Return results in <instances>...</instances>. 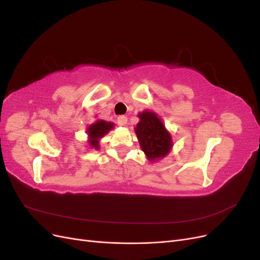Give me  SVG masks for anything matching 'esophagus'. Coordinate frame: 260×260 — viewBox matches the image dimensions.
I'll list each match as a JSON object with an SVG mask.
<instances>
[{"label":"esophagus","mask_w":260,"mask_h":260,"mask_svg":"<svg viewBox=\"0 0 260 260\" xmlns=\"http://www.w3.org/2000/svg\"><path fill=\"white\" fill-rule=\"evenodd\" d=\"M127 122H128V118H127V116H119L117 118V123L119 124V125H125L127 124Z\"/></svg>","instance_id":"esophagus-1"}]
</instances>
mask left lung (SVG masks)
I'll list each match as a JSON object with an SVG mask.
<instances>
[{
    "instance_id": "1",
    "label": "left lung",
    "mask_w": 260,
    "mask_h": 260,
    "mask_svg": "<svg viewBox=\"0 0 260 260\" xmlns=\"http://www.w3.org/2000/svg\"><path fill=\"white\" fill-rule=\"evenodd\" d=\"M140 122L136 133L141 147L149 159H156L167 155L172 146L170 135L154 113L143 112L139 115Z\"/></svg>"
}]
</instances>
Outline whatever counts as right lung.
I'll return each instance as SVG.
<instances>
[{
	"label": "right lung",
	"mask_w": 260,
	"mask_h": 260,
	"mask_svg": "<svg viewBox=\"0 0 260 260\" xmlns=\"http://www.w3.org/2000/svg\"><path fill=\"white\" fill-rule=\"evenodd\" d=\"M111 129H113V123L106 122L104 120H99L95 123L91 124L88 130V135L90 137L89 142L91 146L99 148V139L103 138Z\"/></svg>",
	"instance_id": "1"
}]
</instances>
